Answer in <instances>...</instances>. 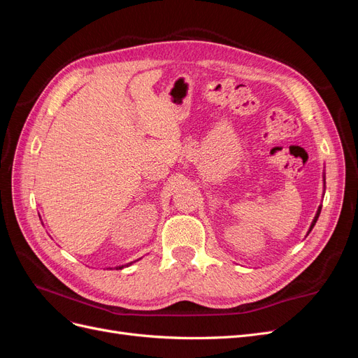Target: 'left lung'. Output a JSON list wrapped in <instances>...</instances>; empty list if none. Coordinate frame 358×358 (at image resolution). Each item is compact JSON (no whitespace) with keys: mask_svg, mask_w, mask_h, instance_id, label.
<instances>
[{"mask_svg":"<svg viewBox=\"0 0 358 358\" xmlns=\"http://www.w3.org/2000/svg\"><path fill=\"white\" fill-rule=\"evenodd\" d=\"M320 213H321V206H320V209H318V212H317V215H315V218H313V221H312V225H310V229H309V231L313 229V225H315V222H317V220H318V216H320Z\"/></svg>","mask_w":358,"mask_h":358,"instance_id":"left-lung-1","label":"left lung"}]
</instances>
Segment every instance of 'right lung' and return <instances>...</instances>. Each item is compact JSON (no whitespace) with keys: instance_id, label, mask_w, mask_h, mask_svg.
Masks as SVG:
<instances>
[{"instance_id":"1","label":"right lung","mask_w":358,"mask_h":358,"mask_svg":"<svg viewBox=\"0 0 358 358\" xmlns=\"http://www.w3.org/2000/svg\"><path fill=\"white\" fill-rule=\"evenodd\" d=\"M122 267H124V266H122ZM122 267H119V268H122Z\"/></svg>"}]
</instances>
